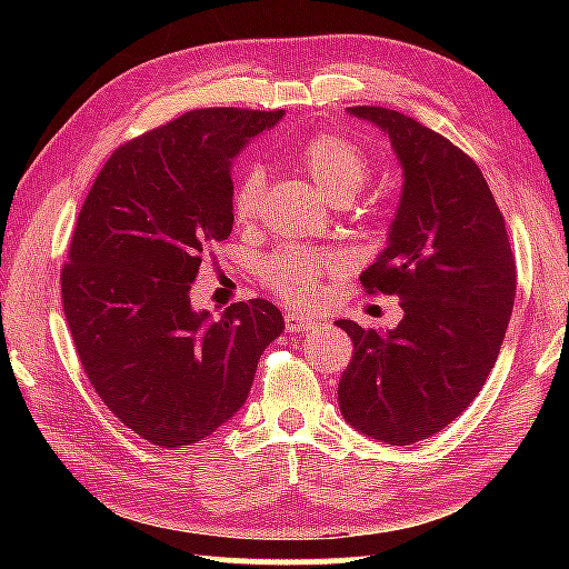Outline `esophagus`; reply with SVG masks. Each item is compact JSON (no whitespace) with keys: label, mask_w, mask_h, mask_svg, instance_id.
I'll list each match as a JSON object with an SVG mask.
<instances>
[{"label":"esophagus","mask_w":569,"mask_h":569,"mask_svg":"<svg viewBox=\"0 0 569 569\" xmlns=\"http://www.w3.org/2000/svg\"><path fill=\"white\" fill-rule=\"evenodd\" d=\"M316 326L319 323H316L313 319H308V316H298V313L286 316V331H291V333H308V331H313Z\"/></svg>","instance_id":"obj_1"}]
</instances>
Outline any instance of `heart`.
<instances>
[{
	"instance_id": "obj_1",
	"label": "heart",
	"mask_w": 569,
	"mask_h": 569,
	"mask_svg": "<svg viewBox=\"0 0 569 569\" xmlns=\"http://www.w3.org/2000/svg\"><path fill=\"white\" fill-rule=\"evenodd\" d=\"M293 160L303 168L326 200L346 206L359 196L371 178V158L361 146L339 132H316L293 150ZM266 176L250 166L236 180L230 196V213L238 226H253L263 206ZM343 271V261L333 250L286 246L266 256L261 281L291 306H316L326 293V281Z\"/></svg>"
}]
</instances>
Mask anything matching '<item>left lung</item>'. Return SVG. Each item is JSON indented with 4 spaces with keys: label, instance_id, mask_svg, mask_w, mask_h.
Masks as SVG:
<instances>
[{
    "label": "left lung",
    "instance_id": "8db88e82",
    "mask_svg": "<svg viewBox=\"0 0 569 569\" xmlns=\"http://www.w3.org/2000/svg\"><path fill=\"white\" fill-rule=\"evenodd\" d=\"M349 112L389 134L403 168L389 246L361 273L369 293L399 296L403 319L387 333L336 321L353 341L339 407L361 435L403 447L445 429L485 387L512 316L517 266L505 216L465 150L397 110Z\"/></svg>",
    "mask_w": 569,
    "mask_h": 569
}]
</instances>
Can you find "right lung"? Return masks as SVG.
Listing matches in <instances>:
<instances>
[{"label":"right lung","instance_id":"add662e5","mask_svg":"<svg viewBox=\"0 0 569 569\" xmlns=\"http://www.w3.org/2000/svg\"><path fill=\"white\" fill-rule=\"evenodd\" d=\"M283 110L206 108L124 142L84 198L62 306L84 373L134 435L176 449L213 435L248 399L283 331L271 301L190 306L200 261L233 228L230 162Z\"/></svg>","mask_w":569,"mask_h":569}]
</instances>
